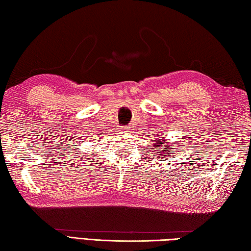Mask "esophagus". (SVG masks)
<instances>
[{
    "label": "esophagus",
    "mask_w": 251,
    "mask_h": 251,
    "mask_svg": "<svg viewBox=\"0 0 251 251\" xmlns=\"http://www.w3.org/2000/svg\"><path fill=\"white\" fill-rule=\"evenodd\" d=\"M126 130H131V126H126Z\"/></svg>",
    "instance_id": "obj_1"
}]
</instances>
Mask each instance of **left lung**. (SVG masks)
Wrapping results in <instances>:
<instances>
[{
  "label": "left lung",
  "mask_w": 251,
  "mask_h": 251,
  "mask_svg": "<svg viewBox=\"0 0 251 251\" xmlns=\"http://www.w3.org/2000/svg\"><path fill=\"white\" fill-rule=\"evenodd\" d=\"M153 141V151L154 152V156H159L160 160H165L164 157H169V159H172L170 157L171 154H173V149L176 148V144H171L168 142V139H165L164 135L162 137H156L155 140H152ZM150 149V148H149ZM175 151H178V149H176Z\"/></svg>",
  "instance_id": "left-lung-1"
}]
</instances>
